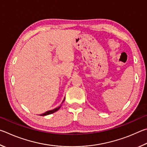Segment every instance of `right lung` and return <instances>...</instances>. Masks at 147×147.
I'll list each match as a JSON object with an SVG mask.
<instances>
[{
    "instance_id": "obj_1",
    "label": "right lung",
    "mask_w": 147,
    "mask_h": 147,
    "mask_svg": "<svg viewBox=\"0 0 147 147\" xmlns=\"http://www.w3.org/2000/svg\"><path fill=\"white\" fill-rule=\"evenodd\" d=\"M64 99H65V98L64 99V100H63V102H64ZM61 106H59V107H57V108H56V109H53V110H49V111H47V112H46L45 113H44V114H40V115H41V116H45V115H49V114H53V113H54V112H57V110L60 109L61 108Z\"/></svg>"
}]
</instances>
